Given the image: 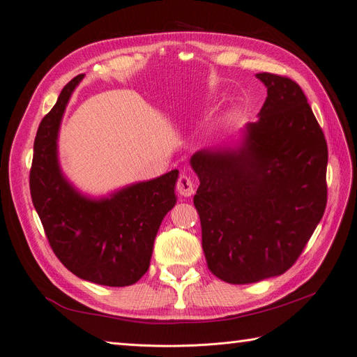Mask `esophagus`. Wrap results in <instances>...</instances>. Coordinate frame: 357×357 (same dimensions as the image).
Masks as SVG:
<instances>
[{"instance_id": "obj_1", "label": "esophagus", "mask_w": 357, "mask_h": 357, "mask_svg": "<svg viewBox=\"0 0 357 357\" xmlns=\"http://www.w3.org/2000/svg\"><path fill=\"white\" fill-rule=\"evenodd\" d=\"M177 190L181 197H192L195 193V185L189 176L186 174H180L178 180H177Z\"/></svg>"}]
</instances>
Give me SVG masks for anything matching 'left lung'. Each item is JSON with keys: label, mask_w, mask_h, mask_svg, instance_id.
<instances>
[{"label": "left lung", "mask_w": 357, "mask_h": 357, "mask_svg": "<svg viewBox=\"0 0 357 357\" xmlns=\"http://www.w3.org/2000/svg\"><path fill=\"white\" fill-rule=\"evenodd\" d=\"M266 100L238 149L199 150L193 204L210 271L231 284L286 273L328 201V144L307 96L284 75L259 73Z\"/></svg>", "instance_id": "obj_1"}]
</instances>
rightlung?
Returning a JSON list of instances; mask_svg holds the SVG:
<instances>
[{
  "label": "right lung",
  "mask_w": 357,
  "mask_h": 357,
  "mask_svg": "<svg viewBox=\"0 0 357 357\" xmlns=\"http://www.w3.org/2000/svg\"><path fill=\"white\" fill-rule=\"evenodd\" d=\"M82 79L83 74L63 86L40 122L29 171L31 198L63 266L86 282L123 287L147 273L160 222L176 205L178 171L126 186L109 198L91 199L75 190L61 172L56 142L63 112Z\"/></svg>",
  "instance_id": "add662e5"
}]
</instances>
